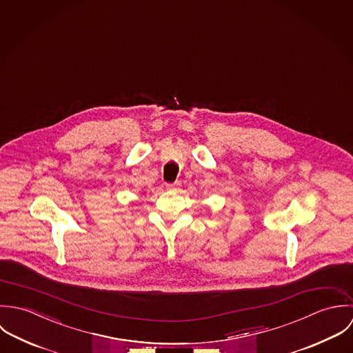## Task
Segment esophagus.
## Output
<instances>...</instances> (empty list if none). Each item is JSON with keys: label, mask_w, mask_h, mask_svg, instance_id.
Listing matches in <instances>:
<instances>
[{"label": "esophagus", "mask_w": 353, "mask_h": 353, "mask_svg": "<svg viewBox=\"0 0 353 353\" xmlns=\"http://www.w3.org/2000/svg\"><path fill=\"white\" fill-rule=\"evenodd\" d=\"M179 187H180V184H168V185H166V188H168L169 191H177Z\"/></svg>", "instance_id": "1"}]
</instances>
